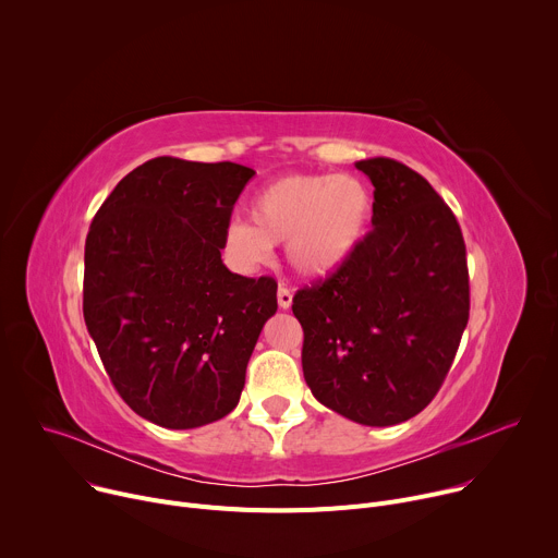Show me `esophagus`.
<instances>
[{
	"instance_id": "esophagus-1",
	"label": "esophagus",
	"mask_w": 558,
	"mask_h": 558,
	"mask_svg": "<svg viewBox=\"0 0 558 558\" xmlns=\"http://www.w3.org/2000/svg\"><path fill=\"white\" fill-rule=\"evenodd\" d=\"M291 302H293L291 289H287L284 284H280V287H278V306H280V308H289Z\"/></svg>"
}]
</instances>
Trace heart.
<instances>
[{
    "mask_svg": "<svg viewBox=\"0 0 558 558\" xmlns=\"http://www.w3.org/2000/svg\"><path fill=\"white\" fill-rule=\"evenodd\" d=\"M373 196L349 174H289L267 183L252 201V222L225 229L229 256L247 269L269 260L284 243L287 260L302 278H327L362 243Z\"/></svg>",
    "mask_w": 558,
    "mask_h": 558,
    "instance_id": "obj_1",
    "label": "heart"
}]
</instances>
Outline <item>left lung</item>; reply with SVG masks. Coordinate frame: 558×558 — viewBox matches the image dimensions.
<instances>
[{
  "label": "left lung",
  "instance_id": "obj_1",
  "mask_svg": "<svg viewBox=\"0 0 558 558\" xmlns=\"http://www.w3.org/2000/svg\"><path fill=\"white\" fill-rule=\"evenodd\" d=\"M373 229L325 280L298 289L302 371L313 397L364 426L422 413L441 388L470 313L461 227L430 183L392 158L355 163Z\"/></svg>",
  "mask_w": 558,
  "mask_h": 558
}]
</instances>
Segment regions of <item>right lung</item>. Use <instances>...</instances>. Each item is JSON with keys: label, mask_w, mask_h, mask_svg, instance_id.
<instances>
[{"label": "right lung", "mask_w": 558, "mask_h": 558, "mask_svg": "<svg viewBox=\"0 0 558 558\" xmlns=\"http://www.w3.org/2000/svg\"><path fill=\"white\" fill-rule=\"evenodd\" d=\"M256 172L156 156L104 201L86 238L84 317L123 402L185 430L241 400L247 362L276 313V280L222 260L233 205Z\"/></svg>", "instance_id": "right-lung-1"}]
</instances>
